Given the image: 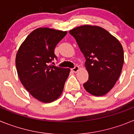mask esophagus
I'll return each instance as SVG.
<instances>
[{
    "label": "esophagus",
    "instance_id": "1",
    "mask_svg": "<svg viewBox=\"0 0 134 134\" xmlns=\"http://www.w3.org/2000/svg\"><path fill=\"white\" fill-rule=\"evenodd\" d=\"M79 70V67L78 66H75L73 68H72L71 69V70L72 71V72H78V70Z\"/></svg>",
    "mask_w": 134,
    "mask_h": 134
}]
</instances>
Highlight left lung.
Instances as JSON below:
<instances>
[{"mask_svg":"<svg viewBox=\"0 0 134 134\" xmlns=\"http://www.w3.org/2000/svg\"><path fill=\"white\" fill-rule=\"evenodd\" d=\"M76 41L86 62L88 80L83 84L94 96L107 94L120 76L124 62V50L118 40L107 30L88 25L69 31Z\"/></svg>","mask_w":134,"mask_h":134,"instance_id":"left-lung-1","label":"left lung"}]
</instances>
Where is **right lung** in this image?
<instances>
[{
	"mask_svg": "<svg viewBox=\"0 0 134 134\" xmlns=\"http://www.w3.org/2000/svg\"><path fill=\"white\" fill-rule=\"evenodd\" d=\"M67 31L38 28L32 31L20 46L16 55L20 81L34 98L51 103L61 95L69 68L50 64L57 56L54 49ZM54 64V62H52Z\"/></svg>",
	"mask_w": 134,
	"mask_h": 134,
	"instance_id": "add662e5",
	"label": "right lung"
}]
</instances>
